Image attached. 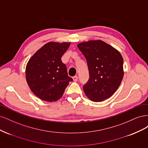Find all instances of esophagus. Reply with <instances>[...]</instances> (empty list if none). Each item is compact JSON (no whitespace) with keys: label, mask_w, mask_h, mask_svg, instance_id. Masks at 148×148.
Wrapping results in <instances>:
<instances>
[{"label":"esophagus","mask_w":148,"mask_h":148,"mask_svg":"<svg viewBox=\"0 0 148 148\" xmlns=\"http://www.w3.org/2000/svg\"><path fill=\"white\" fill-rule=\"evenodd\" d=\"M73 81L75 82H77L78 80V77H77V76H75V77H73Z\"/></svg>","instance_id":"esophagus-1"}]
</instances>
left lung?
<instances>
[{
  "instance_id": "obj_1",
  "label": "left lung",
  "mask_w": 148,
  "mask_h": 148,
  "mask_svg": "<svg viewBox=\"0 0 148 148\" xmlns=\"http://www.w3.org/2000/svg\"><path fill=\"white\" fill-rule=\"evenodd\" d=\"M86 58L89 78L83 86L85 95L94 102L112 96L123 77V60L120 53L106 42L96 40L78 44Z\"/></svg>"
}]
</instances>
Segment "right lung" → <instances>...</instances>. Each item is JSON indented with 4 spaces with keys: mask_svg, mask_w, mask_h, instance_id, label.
Returning a JSON list of instances; mask_svg holds the SVG:
<instances>
[{
    "mask_svg": "<svg viewBox=\"0 0 148 148\" xmlns=\"http://www.w3.org/2000/svg\"><path fill=\"white\" fill-rule=\"evenodd\" d=\"M70 45V42H49L39 49L26 65V82L31 90L41 100H59L69 82L73 81L61 60Z\"/></svg>",
    "mask_w": 148,
    "mask_h": 148,
    "instance_id": "right-lung-1",
    "label": "right lung"
}]
</instances>
